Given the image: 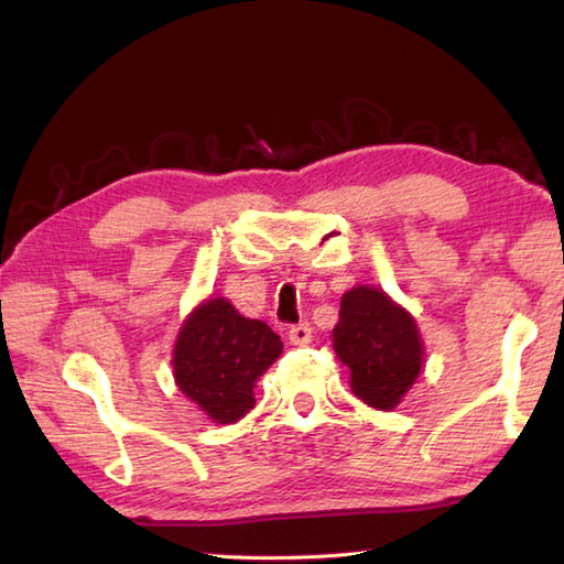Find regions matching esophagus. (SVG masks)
Masks as SVG:
<instances>
[{
  "instance_id": "obj_1",
  "label": "esophagus",
  "mask_w": 564,
  "mask_h": 564,
  "mask_svg": "<svg viewBox=\"0 0 564 564\" xmlns=\"http://www.w3.org/2000/svg\"><path fill=\"white\" fill-rule=\"evenodd\" d=\"M289 339H291L293 346H307L310 341H313V329H310L307 322H305V325H295L289 332Z\"/></svg>"
}]
</instances>
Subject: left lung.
I'll return each instance as SVG.
<instances>
[{"label": "left lung", "mask_w": 564, "mask_h": 564, "mask_svg": "<svg viewBox=\"0 0 564 564\" xmlns=\"http://www.w3.org/2000/svg\"><path fill=\"white\" fill-rule=\"evenodd\" d=\"M332 346L349 368L354 394L373 410H394L424 368L416 319L376 285H356L341 295Z\"/></svg>", "instance_id": "8db88e82"}]
</instances>
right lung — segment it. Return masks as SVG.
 <instances>
[{
    "instance_id": "right-lung-1",
    "label": "right lung",
    "mask_w": 564,
    "mask_h": 564,
    "mask_svg": "<svg viewBox=\"0 0 564 564\" xmlns=\"http://www.w3.org/2000/svg\"><path fill=\"white\" fill-rule=\"evenodd\" d=\"M281 351L283 341L267 322L239 315L225 297H208L176 334V388L215 424H232L254 406L257 380Z\"/></svg>"
}]
</instances>
